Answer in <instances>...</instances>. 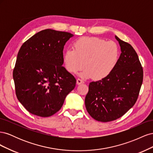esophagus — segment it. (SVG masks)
<instances>
[{
	"label": "esophagus",
	"mask_w": 153,
	"mask_h": 153,
	"mask_svg": "<svg viewBox=\"0 0 153 153\" xmlns=\"http://www.w3.org/2000/svg\"><path fill=\"white\" fill-rule=\"evenodd\" d=\"M83 83H84V81L82 79H81V78H78V79L76 80V84L78 85L83 84Z\"/></svg>",
	"instance_id": "esophagus-1"
}]
</instances>
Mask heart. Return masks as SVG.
Returning <instances> with one entry per match:
<instances>
[{"label": "heart", "instance_id": "obj_1", "mask_svg": "<svg viewBox=\"0 0 153 153\" xmlns=\"http://www.w3.org/2000/svg\"><path fill=\"white\" fill-rule=\"evenodd\" d=\"M119 57L120 48L114 41H106L98 37H82L73 43V49L66 51L63 61L68 72L76 73L85 66L86 69L80 75L82 77L93 76L100 80L112 73Z\"/></svg>", "mask_w": 153, "mask_h": 153}]
</instances>
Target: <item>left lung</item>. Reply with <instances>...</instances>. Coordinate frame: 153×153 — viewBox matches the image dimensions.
Instances as JSON below:
<instances>
[{
  "label": "left lung",
  "instance_id": "8db88e82",
  "mask_svg": "<svg viewBox=\"0 0 153 153\" xmlns=\"http://www.w3.org/2000/svg\"><path fill=\"white\" fill-rule=\"evenodd\" d=\"M115 39L121 50L117 64L107 76L90 83L85 99L88 113L104 123L122 117L135 104L143 82V68L135 50L116 36Z\"/></svg>",
  "mask_w": 153,
  "mask_h": 153
}]
</instances>
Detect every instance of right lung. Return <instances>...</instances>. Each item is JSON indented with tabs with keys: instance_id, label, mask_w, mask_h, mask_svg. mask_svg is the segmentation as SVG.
<instances>
[{
	"instance_id": "obj_1",
	"label": "right lung",
	"mask_w": 153,
	"mask_h": 153,
	"mask_svg": "<svg viewBox=\"0 0 153 153\" xmlns=\"http://www.w3.org/2000/svg\"><path fill=\"white\" fill-rule=\"evenodd\" d=\"M73 36L48 29L22 45L13 76L17 98L32 114L43 117L55 114L75 88V78L62 66L64 46Z\"/></svg>"
}]
</instances>
